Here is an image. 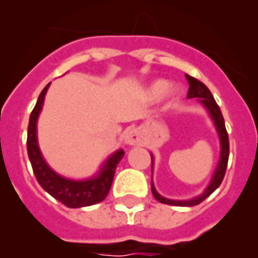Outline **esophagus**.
<instances>
[{"label": "esophagus", "mask_w": 258, "mask_h": 258, "mask_svg": "<svg viewBox=\"0 0 258 258\" xmlns=\"http://www.w3.org/2000/svg\"><path fill=\"white\" fill-rule=\"evenodd\" d=\"M124 141H125V144H128V145H141V142H142V134H141L140 130H128V131L125 133Z\"/></svg>", "instance_id": "34e87169"}]
</instances>
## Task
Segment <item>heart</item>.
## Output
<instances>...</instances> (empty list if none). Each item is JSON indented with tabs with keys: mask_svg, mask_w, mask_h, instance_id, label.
Listing matches in <instances>:
<instances>
[{
	"mask_svg": "<svg viewBox=\"0 0 258 258\" xmlns=\"http://www.w3.org/2000/svg\"><path fill=\"white\" fill-rule=\"evenodd\" d=\"M164 92L167 94L168 98L174 99L178 95L179 90L177 85H168L166 80H157V81H153L152 84H149V87L145 91V95L148 99L155 101V99H159Z\"/></svg>",
	"mask_w": 258,
	"mask_h": 258,
	"instance_id": "1",
	"label": "heart"
}]
</instances>
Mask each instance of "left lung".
<instances>
[{
	"instance_id": "8db88e82",
	"label": "left lung",
	"mask_w": 258,
	"mask_h": 258,
	"mask_svg": "<svg viewBox=\"0 0 258 258\" xmlns=\"http://www.w3.org/2000/svg\"><path fill=\"white\" fill-rule=\"evenodd\" d=\"M188 79V83H189V90H188V98H198V101L200 103H203V106L209 110L211 118L214 121V125H216L217 133H218V137H220V142H221V155H220V162H218V166H217L216 171H214V175L211 178V182L209 184V186L206 188V190L203 194L198 196V198H194L190 200H171L167 199V198H163L162 195L157 194V190L155 189L153 186V182H152V194L155 196V199L159 200L160 203H164V205H171V206H181V207H190V206H196L202 203L206 198H209L214 190L221 185L222 179H224V175H225V171H227V164H228V157H229V140H228V133L227 128H225V123H224V117H222V113L220 110V106L217 105V102L214 101V96L211 95L210 90L206 87L202 81H199L195 77H190V76H186ZM153 164V163H152Z\"/></svg>"
}]
</instances>
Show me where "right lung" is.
<instances>
[{"label":"right lung","instance_id":"obj_1","mask_svg":"<svg viewBox=\"0 0 258 258\" xmlns=\"http://www.w3.org/2000/svg\"><path fill=\"white\" fill-rule=\"evenodd\" d=\"M48 87L49 84L41 91V94L37 99L36 106L30 114L29 128H27V155L30 159L34 175H36L38 184L42 186V189L47 190L52 198L59 200L60 203H63L70 209L96 205L105 199L109 194L113 177H114V171H116V167L120 160L123 159L124 151L120 149V151L114 152L103 164L99 174L94 178L74 181V179L63 178L59 174L55 173L44 160L40 148H38V142H37V118L41 112Z\"/></svg>","mask_w":258,"mask_h":258}]
</instances>
